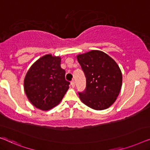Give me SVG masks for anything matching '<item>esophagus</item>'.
Listing matches in <instances>:
<instances>
[{
  "label": "esophagus",
  "instance_id": "34e87169",
  "mask_svg": "<svg viewBox=\"0 0 150 150\" xmlns=\"http://www.w3.org/2000/svg\"><path fill=\"white\" fill-rule=\"evenodd\" d=\"M71 86H72L73 88H74L75 87V81H71Z\"/></svg>",
  "mask_w": 150,
  "mask_h": 150
}]
</instances>
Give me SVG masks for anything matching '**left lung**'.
<instances>
[{"mask_svg": "<svg viewBox=\"0 0 150 150\" xmlns=\"http://www.w3.org/2000/svg\"><path fill=\"white\" fill-rule=\"evenodd\" d=\"M86 78V88L79 93L81 102L94 110L111 106L119 95L122 74L113 59L100 50L76 56Z\"/></svg>", "mask_w": 150, "mask_h": 150, "instance_id": "obj_1", "label": "left lung"}]
</instances>
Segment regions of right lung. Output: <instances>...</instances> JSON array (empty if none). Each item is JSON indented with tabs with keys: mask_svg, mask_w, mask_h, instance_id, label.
<instances>
[{
	"mask_svg": "<svg viewBox=\"0 0 150 150\" xmlns=\"http://www.w3.org/2000/svg\"><path fill=\"white\" fill-rule=\"evenodd\" d=\"M61 57L49 54L41 57L27 71L24 89L36 108L47 111L58 105L69 88L65 71L61 68Z\"/></svg>",
	"mask_w": 150,
	"mask_h": 150,
	"instance_id": "obj_1",
	"label": "right lung"
}]
</instances>
